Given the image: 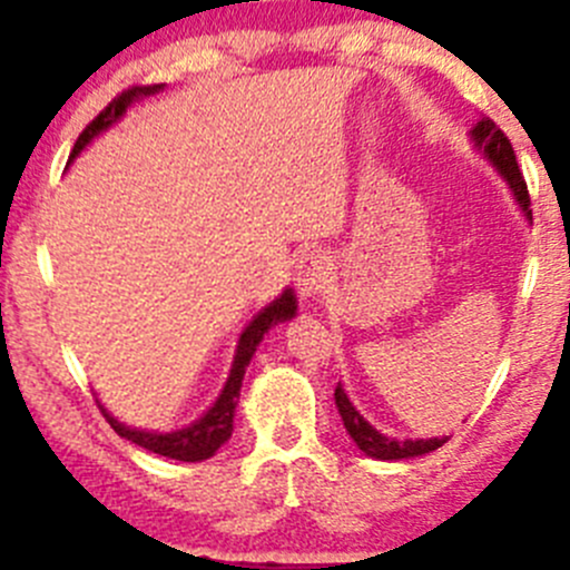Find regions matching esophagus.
Instances as JSON below:
<instances>
[{
    "label": "esophagus",
    "instance_id": "obj_1",
    "mask_svg": "<svg viewBox=\"0 0 570 570\" xmlns=\"http://www.w3.org/2000/svg\"><path fill=\"white\" fill-rule=\"evenodd\" d=\"M331 258L322 250H308L303 253L301 262H297L295 281L297 289H301V297H317L327 289L331 284Z\"/></svg>",
    "mask_w": 570,
    "mask_h": 570
}]
</instances>
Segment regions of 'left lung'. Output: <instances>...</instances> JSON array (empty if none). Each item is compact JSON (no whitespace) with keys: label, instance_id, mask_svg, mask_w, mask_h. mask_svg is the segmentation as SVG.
<instances>
[{"label":"left lung","instance_id":"1","mask_svg":"<svg viewBox=\"0 0 570 570\" xmlns=\"http://www.w3.org/2000/svg\"><path fill=\"white\" fill-rule=\"evenodd\" d=\"M471 140H474V146L485 154L488 163H491L493 168L502 174L504 181L510 184V189H513L519 206L524 209V215L532 220L530 189H527L524 176H521L519 163H515V151H513V146H510L508 135H504V131L499 129L491 118H482V120H476V126L471 129ZM333 396H336V407H338V413H342V422H344V428H347L350 439L358 444L361 452H366L370 458H377V461H402V458H419V455H428V452L439 450V446L446 444V439H416V441L389 439V435L377 433V430L372 428V424L366 422L358 411H355V405L347 400V394H344L342 383H338L336 394Z\"/></svg>","mask_w":570,"mask_h":570}]
</instances>
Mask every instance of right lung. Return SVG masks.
Here are the masks:
<instances>
[{
	"label": "right lung",
	"instance_id": "right-lung-1",
	"mask_svg": "<svg viewBox=\"0 0 570 570\" xmlns=\"http://www.w3.org/2000/svg\"><path fill=\"white\" fill-rule=\"evenodd\" d=\"M159 90H163V85H137V88L124 90L118 99L109 101V105L101 109V112L96 115L88 126H85L82 135L77 137V146H73L71 159L77 157V154L82 151L90 140H94V137H99L101 131L109 129V126L115 124V120H120V115L126 112V107H129L131 101L142 99V96L159 94ZM295 312H297V297H295V292L286 289L284 295L275 297L269 306H264L262 312L250 320V325L245 327L243 336H239L237 355H234L232 372H228V381H226V386H223L220 396H217L215 405H212L209 411L198 419V422L189 424V428L174 430V433H151V430L126 428V424H120L118 419L109 416L107 407H101V413H105L109 428H112L120 439L131 441V444L142 446V450H148V452H157V455H163V458H174V461L198 463V461H206V458H212L223 444H226L228 439H232L234 411H237L239 389H243L245 370H248L258 342H262L264 333H267L269 327L295 317Z\"/></svg>",
	"mask_w": 570,
	"mask_h": 570
}]
</instances>
